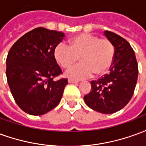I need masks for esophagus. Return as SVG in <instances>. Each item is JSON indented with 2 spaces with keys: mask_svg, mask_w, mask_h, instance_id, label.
I'll return each instance as SVG.
<instances>
[{
  "mask_svg": "<svg viewBox=\"0 0 146 146\" xmlns=\"http://www.w3.org/2000/svg\"><path fill=\"white\" fill-rule=\"evenodd\" d=\"M68 82H69V84H76V83H78V81L73 79H69L68 80Z\"/></svg>",
  "mask_w": 146,
  "mask_h": 146,
  "instance_id": "1",
  "label": "esophagus"
}]
</instances>
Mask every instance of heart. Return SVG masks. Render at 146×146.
I'll use <instances>...</instances> for the list:
<instances>
[{"label":"heart","mask_w":146,"mask_h":146,"mask_svg":"<svg viewBox=\"0 0 146 146\" xmlns=\"http://www.w3.org/2000/svg\"><path fill=\"white\" fill-rule=\"evenodd\" d=\"M53 54L55 61L63 69H69L78 61L81 62L66 72L73 79L91 76H102L112 66L115 54L113 43L91 33H80L69 40V44L58 43Z\"/></svg>","instance_id":"b5f03b06"}]
</instances>
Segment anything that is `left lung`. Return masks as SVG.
I'll list each match as a JSON object with an SVG mask.
<instances>
[{"mask_svg":"<svg viewBox=\"0 0 146 146\" xmlns=\"http://www.w3.org/2000/svg\"><path fill=\"white\" fill-rule=\"evenodd\" d=\"M105 35L113 43L115 54L110 73L92 80V91L84 95L87 106L97 112L114 113L131 99L137 84L138 67L135 51L128 42L118 34L106 30Z\"/></svg>","mask_w":146,"mask_h":146,"instance_id":"8db88e82","label":"left lung"}]
</instances>
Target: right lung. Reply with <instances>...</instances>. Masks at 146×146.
I'll return each mask as SVG.
<instances>
[{"instance_id":"obj_1","label":"right lung","mask_w":146,"mask_h":146,"mask_svg":"<svg viewBox=\"0 0 146 146\" xmlns=\"http://www.w3.org/2000/svg\"><path fill=\"white\" fill-rule=\"evenodd\" d=\"M65 37L56 30L37 27L12 45L6 59V76L15 101L25 113L39 116L57 106L68 84L53 54Z\"/></svg>"}]
</instances>
